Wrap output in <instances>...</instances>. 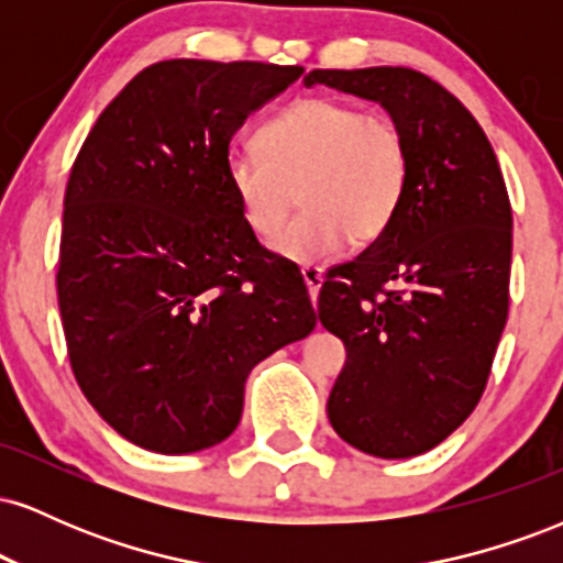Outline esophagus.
<instances>
[{
	"label": "esophagus",
	"instance_id": "esophagus-1",
	"mask_svg": "<svg viewBox=\"0 0 563 563\" xmlns=\"http://www.w3.org/2000/svg\"><path fill=\"white\" fill-rule=\"evenodd\" d=\"M301 275H303V283H307L309 299H312L314 309H318V296H320V288H322V280H325V275H322L320 267H303Z\"/></svg>",
	"mask_w": 563,
	"mask_h": 563
}]
</instances>
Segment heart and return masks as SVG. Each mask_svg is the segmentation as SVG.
<instances>
[{
  "label": "heart",
  "instance_id": "heart-1",
  "mask_svg": "<svg viewBox=\"0 0 563 563\" xmlns=\"http://www.w3.org/2000/svg\"><path fill=\"white\" fill-rule=\"evenodd\" d=\"M254 151H232L224 179L245 228L262 241L283 230L299 196L303 214L275 241L283 260L314 264L349 238L384 235L410 185V145L384 113L339 97H303L262 124Z\"/></svg>",
  "mask_w": 563,
  "mask_h": 563
}]
</instances>
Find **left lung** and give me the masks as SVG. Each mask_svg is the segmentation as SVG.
<instances>
[{"mask_svg":"<svg viewBox=\"0 0 563 563\" xmlns=\"http://www.w3.org/2000/svg\"><path fill=\"white\" fill-rule=\"evenodd\" d=\"M402 126L410 185L394 222L320 288V322L346 346L328 397L344 442L376 457L437 448L474 412L508 318L514 217L487 134L421 70H309Z\"/></svg>","mask_w":563,"mask_h":563,"instance_id":"left-lung-1","label":"left lung"}]
</instances>
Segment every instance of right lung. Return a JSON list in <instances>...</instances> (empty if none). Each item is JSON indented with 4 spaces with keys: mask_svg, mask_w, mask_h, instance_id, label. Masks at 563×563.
I'll return each mask as SVG.
<instances>
[{
    "mask_svg": "<svg viewBox=\"0 0 563 563\" xmlns=\"http://www.w3.org/2000/svg\"><path fill=\"white\" fill-rule=\"evenodd\" d=\"M301 66L164 60L100 113L70 169L57 303L84 397L137 448L185 455L241 423L245 378L312 333L296 267L224 179L230 140Z\"/></svg>",
    "mask_w": 563,
    "mask_h": 563,
    "instance_id": "obj_1",
    "label": "right lung"
}]
</instances>
